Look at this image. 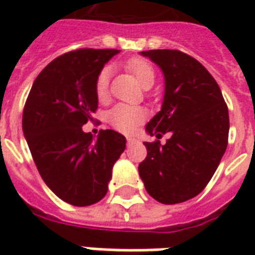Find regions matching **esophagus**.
Returning a JSON list of instances; mask_svg holds the SVG:
<instances>
[{"mask_svg":"<svg viewBox=\"0 0 255 255\" xmlns=\"http://www.w3.org/2000/svg\"><path fill=\"white\" fill-rule=\"evenodd\" d=\"M135 142H138V139L132 138V136H128L127 138V144H132L135 143Z\"/></svg>","mask_w":255,"mask_h":255,"instance_id":"esophagus-1","label":"esophagus"}]
</instances>
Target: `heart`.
<instances>
[{
	"instance_id": "1",
	"label": "heart",
	"mask_w": 255,
	"mask_h": 255,
	"mask_svg": "<svg viewBox=\"0 0 255 255\" xmlns=\"http://www.w3.org/2000/svg\"><path fill=\"white\" fill-rule=\"evenodd\" d=\"M126 67L132 73L142 87L153 86L155 73L151 64L142 58H131L126 63ZM112 69L109 65L101 68L95 78V94L98 100H105L109 93V80ZM108 123L112 127L123 133H132L142 123L147 119V112L140 106H131L119 104L108 112Z\"/></svg>"
}]
</instances>
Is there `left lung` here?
Wrapping results in <instances>:
<instances>
[{
	"mask_svg": "<svg viewBox=\"0 0 255 255\" xmlns=\"http://www.w3.org/2000/svg\"><path fill=\"white\" fill-rule=\"evenodd\" d=\"M142 54L162 69L165 94L161 111L146 126L157 139L144 142L147 155L139 164V175L155 201L184 202L208 186L224 155L228 108L217 82L194 57L169 49ZM164 133L171 138L161 145Z\"/></svg>",
	"mask_w": 255,
	"mask_h": 255,
	"instance_id": "obj_1",
	"label": "left lung"
}]
</instances>
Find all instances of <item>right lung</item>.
Listing matches in <instances>:
<instances>
[{
  "instance_id": "1",
  "label": "right lung",
  "mask_w": 255,
  "mask_h": 255,
  "mask_svg": "<svg viewBox=\"0 0 255 255\" xmlns=\"http://www.w3.org/2000/svg\"><path fill=\"white\" fill-rule=\"evenodd\" d=\"M119 50L78 49L54 58L36 76L23 111V132L39 175L73 206L97 203L108 192L112 168L126 149L113 129L97 140L82 126L98 109L95 78Z\"/></svg>"
}]
</instances>
